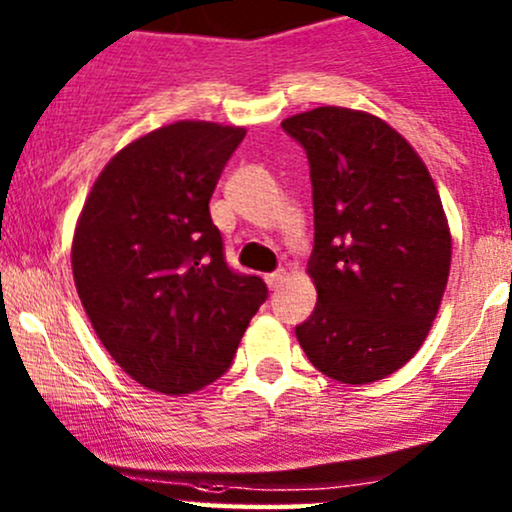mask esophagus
<instances>
[{"mask_svg": "<svg viewBox=\"0 0 512 512\" xmlns=\"http://www.w3.org/2000/svg\"><path fill=\"white\" fill-rule=\"evenodd\" d=\"M282 282H285V273H282V270H278V273H268L266 275V285L270 287V290H278Z\"/></svg>", "mask_w": 512, "mask_h": 512, "instance_id": "34e87169", "label": "esophagus"}]
</instances>
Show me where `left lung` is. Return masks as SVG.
<instances>
[{
	"mask_svg": "<svg viewBox=\"0 0 512 512\" xmlns=\"http://www.w3.org/2000/svg\"><path fill=\"white\" fill-rule=\"evenodd\" d=\"M282 129L306 150L318 299L299 345L321 374L364 386L417 354L450 273V230L429 170L369 112L316 107Z\"/></svg>",
	"mask_w": 512,
	"mask_h": 512,
	"instance_id": "1",
	"label": "left lung"
}]
</instances>
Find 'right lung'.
<instances>
[{
    "mask_svg": "<svg viewBox=\"0 0 512 512\" xmlns=\"http://www.w3.org/2000/svg\"><path fill=\"white\" fill-rule=\"evenodd\" d=\"M244 136L189 119L162 126L119 150L83 203L76 292L114 362L158 393H194L225 374L268 297L258 275L227 266L208 208Z\"/></svg>",
    "mask_w": 512,
    "mask_h": 512,
    "instance_id": "add662e5",
    "label": "right lung"
}]
</instances>
